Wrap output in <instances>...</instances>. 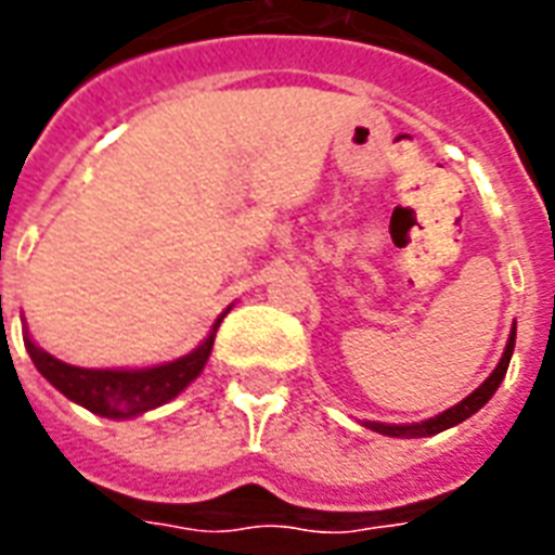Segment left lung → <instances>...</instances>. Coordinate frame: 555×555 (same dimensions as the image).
<instances>
[{"mask_svg": "<svg viewBox=\"0 0 555 555\" xmlns=\"http://www.w3.org/2000/svg\"><path fill=\"white\" fill-rule=\"evenodd\" d=\"M513 352H515V323H513V332H509V340H506V349H503L501 361H498V366L492 370V375H489V378H486L475 392H468L460 404L442 410V413L425 418V422H410V425H387V422H361V425L363 428L375 430V434H384V437H399V439L434 437V434H442V430L454 428V425L465 422L468 416H475L477 410L492 399L494 390L501 387L503 375H506V370H509Z\"/></svg>", "mask_w": 555, "mask_h": 555, "instance_id": "8db88e82", "label": "left lung"}]
</instances>
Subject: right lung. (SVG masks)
Returning <instances> with one entry per match:
<instances>
[{"label": "right lung", "mask_w": 555, "mask_h": 555, "mask_svg": "<svg viewBox=\"0 0 555 555\" xmlns=\"http://www.w3.org/2000/svg\"><path fill=\"white\" fill-rule=\"evenodd\" d=\"M227 311L215 320L211 332L203 337L197 349H192L183 358H175V361L154 363V366H130V370L127 366H118V370L72 366V363L57 361L54 354L40 349L28 337V332H25V349L31 354L34 366H37L42 378L49 380L54 390H61L69 401L87 408L95 416L137 418L147 410L163 408L171 399H177L201 375L206 361H209L215 334H218V325L227 317Z\"/></svg>", "instance_id": "1"}]
</instances>
